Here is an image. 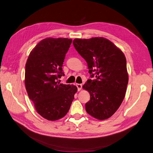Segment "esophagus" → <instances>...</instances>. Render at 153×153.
Returning a JSON list of instances; mask_svg holds the SVG:
<instances>
[{
	"instance_id": "obj_1",
	"label": "esophagus",
	"mask_w": 153,
	"mask_h": 153,
	"mask_svg": "<svg viewBox=\"0 0 153 153\" xmlns=\"http://www.w3.org/2000/svg\"><path fill=\"white\" fill-rule=\"evenodd\" d=\"M76 87H77V89H78V91H80L82 89V84H76Z\"/></svg>"
}]
</instances>
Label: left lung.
I'll return each instance as SVG.
<instances>
[{
    "mask_svg": "<svg viewBox=\"0 0 153 153\" xmlns=\"http://www.w3.org/2000/svg\"><path fill=\"white\" fill-rule=\"evenodd\" d=\"M73 44L87 62L91 77H94L83 85L91 96L85 103L86 112L97 119H108L117 110L126 94V57L112 42L102 37L77 38Z\"/></svg>",
    "mask_w": 153,
    "mask_h": 153,
    "instance_id": "1",
    "label": "left lung"
}]
</instances>
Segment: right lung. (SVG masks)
<instances>
[{"label":"right lung","mask_w":153,"mask_h":153,"mask_svg":"<svg viewBox=\"0 0 153 153\" xmlns=\"http://www.w3.org/2000/svg\"><path fill=\"white\" fill-rule=\"evenodd\" d=\"M72 39L47 38L32 50L25 64V85L41 116L56 121L65 116L77 92L73 85L60 84L62 64Z\"/></svg>","instance_id":"1"}]
</instances>
